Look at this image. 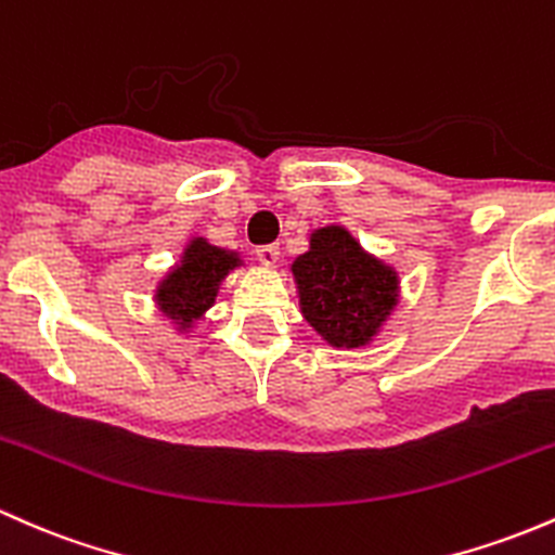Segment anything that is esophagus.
<instances>
[{
	"instance_id": "obj_1",
	"label": "esophagus",
	"mask_w": 555,
	"mask_h": 555,
	"mask_svg": "<svg viewBox=\"0 0 555 555\" xmlns=\"http://www.w3.org/2000/svg\"><path fill=\"white\" fill-rule=\"evenodd\" d=\"M256 259L264 267H275L280 261V248L278 246H259L256 248Z\"/></svg>"
}]
</instances>
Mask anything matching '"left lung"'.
Instances as JSON below:
<instances>
[{
  "instance_id": "obj_1",
  "label": "left lung",
  "mask_w": 555,
  "mask_h": 555,
  "mask_svg": "<svg viewBox=\"0 0 555 555\" xmlns=\"http://www.w3.org/2000/svg\"><path fill=\"white\" fill-rule=\"evenodd\" d=\"M301 318L333 349L371 347L399 307V272L360 246L344 224L309 232L291 264Z\"/></svg>"
}]
</instances>
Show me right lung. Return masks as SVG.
<instances>
[{
  "label": "right lung",
  "mask_w": 555,
  "mask_h": 555,
  "mask_svg": "<svg viewBox=\"0 0 555 555\" xmlns=\"http://www.w3.org/2000/svg\"><path fill=\"white\" fill-rule=\"evenodd\" d=\"M241 267H246L241 251L219 248L206 237L195 235L184 243L180 259L156 283L153 301L182 336L198 327L208 309L217 304L224 278Z\"/></svg>",
  "instance_id": "add662e5"
}]
</instances>
